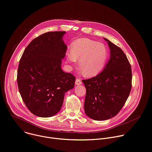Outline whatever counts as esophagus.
Masks as SVG:
<instances>
[{"instance_id":"1","label":"esophagus","mask_w":152,"mask_h":152,"mask_svg":"<svg viewBox=\"0 0 152 152\" xmlns=\"http://www.w3.org/2000/svg\"><path fill=\"white\" fill-rule=\"evenodd\" d=\"M81 84H82V82H81V81L80 79H78V78L76 79V80H75V85H76L77 86L81 85Z\"/></svg>"}]
</instances>
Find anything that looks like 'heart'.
Instances as JSON below:
<instances>
[{
	"instance_id": "1",
	"label": "heart",
	"mask_w": 152,
	"mask_h": 152,
	"mask_svg": "<svg viewBox=\"0 0 152 152\" xmlns=\"http://www.w3.org/2000/svg\"><path fill=\"white\" fill-rule=\"evenodd\" d=\"M108 57L106 46L86 39L76 40L72 45L71 53H66L67 61L75 64L79 60V67L87 77L97 75L104 67Z\"/></svg>"
}]
</instances>
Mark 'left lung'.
<instances>
[{
  "label": "left lung",
  "instance_id": "obj_1",
  "mask_svg": "<svg viewBox=\"0 0 152 152\" xmlns=\"http://www.w3.org/2000/svg\"><path fill=\"white\" fill-rule=\"evenodd\" d=\"M104 39L110 49L109 61L99 74L83 80L86 89L85 113L97 121L109 120L118 113L132 88V69L126 56L118 46Z\"/></svg>",
  "mask_w": 152,
  "mask_h": 152
}]
</instances>
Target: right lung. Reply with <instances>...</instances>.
<instances>
[{
    "label": "right lung",
    "instance_id": "right-lung-1",
    "mask_svg": "<svg viewBox=\"0 0 152 152\" xmlns=\"http://www.w3.org/2000/svg\"><path fill=\"white\" fill-rule=\"evenodd\" d=\"M66 32H48L31 41L25 49L18 71L19 91L27 108L37 116L57 114L64 94L72 89L75 77L61 69L67 46Z\"/></svg>",
    "mask_w": 152,
    "mask_h": 152
}]
</instances>
